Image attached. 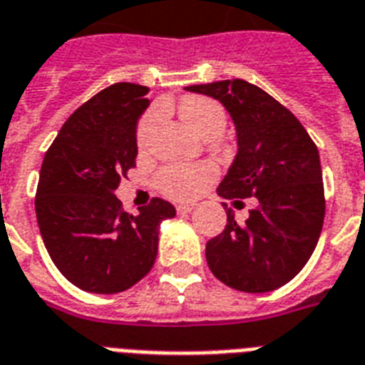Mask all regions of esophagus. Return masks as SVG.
Listing matches in <instances>:
<instances>
[{"mask_svg": "<svg viewBox=\"0 0 365 365\" xmlns=\"http://www.w3.org/2000/svg\"><path fill=\"white\" fill-rule=\"evenodd\" d=\"M192 211H194V203H180V205H177V212L179 215H186V212Z\"/></svg>", "mask_w": 365, "mask_h": 365, "instance_id": "obj_1", "label": "esophagus"}]
</instances>
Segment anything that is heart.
Returning a JSON list of instances; mask_svg holds the SVG:
<instances>
[{
    "label": "heart",
    "mask_w": 365,
    "mask_h": 365,
    "mask_svg": "<svg viewBox=\"0 0 365 365\" xmlns=\"http://www.w3.org/2000/svg\"><path fill=\"white\" fill-rule=\"evenodd\" d=\"M180 116L200 137L211 132H224L226 113L222 105L207 98H186L180 103ZM158 122V110L148 113L139 124L137 141L139 145L147 141L153 128ZM217 175V169L211 164H179L168 165L156 177L160 192L171 200H190L196 197L207 182H211Z\"/></svg>",
    "instance_id": "heart-1"
}]
</instances>
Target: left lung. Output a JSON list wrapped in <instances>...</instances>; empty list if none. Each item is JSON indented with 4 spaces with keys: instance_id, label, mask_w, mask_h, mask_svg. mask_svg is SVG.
I'll return each mask as SVG.
<instances>
[{
    "instance_id": "obj_1",
    "label": "left lung",
    "mask_w": 365,
    "mask_h": 365,
    "mask_svg": "<svg viewBox=\"0 0 365 365\" xmlns=\"http://www.w3.org/2000/svg\"><path fill=\"white\" fill-rule=\"evenodd\" d=\"M185 90L220 101L235 126L237 154L218 196L256 200L245 222L226 211L224 232L207 241L209 269L241 292L281 288L307 264L324 224L319 148L284 105L243 78Z\"/></svg>"
}]
</instances>
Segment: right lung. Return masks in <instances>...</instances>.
I'll list each match as a JSON object with an SVG mask.
<instances>
[{
	"label": "right lung",
	"mask_w": 365,
	"mask_h": 365,
	"mask_svg": "<svg viewBox=\"0 0 365 365\" xmlns=\"http://www.w3.org/2000/svg\"><path fill=\"white\" fill-rule=\"evenodd\" d=\"M147 94L133 83L101 90L67 118L41 165V237L60 273L86 292H124L141 281L158 255L160 224L175 217V207L160 197L130 215L115 196L135 168Z\"/></svg>",
	"instance_id": "1"
}]
</instances>
